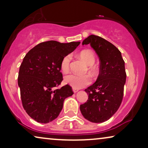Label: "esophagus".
Wrapping results in <instances>:
<instances>
[{
  "mask_svg": "<svg viewBox=\"0 0 148 148\" xmlns=\"http://www.w3.org/2000/svg\"><path fill=\"white\" fill-rule=\"evenodd\" d=\"M78 89H76V88H73V92L74 93H76V92H78Z\"/></svg>",
  "mask_w": 148,
  "mask_h": 148,
  "instance_id": "obj_1",
  "label": "esophagus"
}]
</instances>
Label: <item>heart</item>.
Returning <instances> with one entry per match:
<instances>
[{
  "instance_id": "obj_1",
  "label": "heart",
  "mask_w": 148,
  "mask_h": 148,
  "mask_svg": "<svg viewBox=\"0 0 148 148\" xmlns=\"http://www.w3.org/2000/svg\"><path fill=\"white\" fill-rule=\"evenodd\" d=\"M79 56L89 66L88 69L91 73L92 75L96 73V69L93 65L96 60L94 53L90 50H83L79 54ZM71 61V54H66L62 58L60 62V69L62 72L66 73L69 71L70 69ZM64 81L66 84L70 85L73 88H80L90 84L91 83V77L88 75H78L74 73H70L64 77Z\"/></svg>"
}]
</instances>
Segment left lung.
<instances>
[{
	"mask_svg": "<svg viewBox=\"0 0 148 148\" xmlns=\"http://www.w3.org/2000/svg\"><path fill=\"white\" fill-rule=\"evenodd\" d=\"M82 44H90L98 54L100 73L96 82L85 90L88 100L80 105V110L87 120L103 123L112 116L122 102L127 77L125 61L118 48L100 36H88Z\"/></svg>",
	"mask_w": 148,
	"mask_h": 148,
	"instance_id": "8db88e82",
	"label": "left lung"
}]
</instances>
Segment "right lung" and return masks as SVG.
I'll list each match as a JSON object with an SVG mask.
<instances>
[{"label":"right lung","instance_id":"1","mask_svg":"<svg viewBox=\"0 0 148 148\" xmlns=\"http://www.w3.org/2000/svg\"><path fill=\"white\" fill-rule=\"evenodd\" d=\"M80 42L69 43L50 40L29 50L19 67L18 85L22 104L27 114L38 123H48L57 118L65 98L73 92L68 84L59 89L63 79L60 62Z\"/></svg>","mask_w":148,"mask_h":148}]
</instances>
